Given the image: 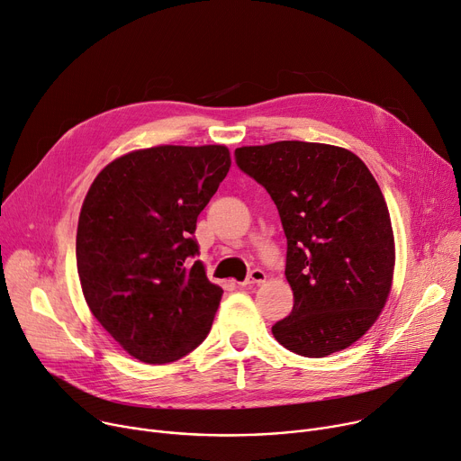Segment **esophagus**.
<instances>
[{
	"label": "esophagus",
	"instance_id": "34e87169",
	"mask_svg": "<svg viewBox=\"0 0 461 461\" xmlns=\"http://www.w3.org/2000/svg\"><path fill=\"white\" fill-rule=\"evenodd\" d=\"M267 275L262 269H253L249 275H247L245 282H241V286H251V285H264Z\"/></svg>",
	"mask_w": 461,
	"mask_h": 461
}]
</instances>
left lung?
Wrapping results in <instances>:
<instances>
[{"label": "left lung", "mask_w": 461, "mask_h": 461, "mask_svg": "<svg viewBox=\"0 0 461 461\" xmlns=\"http://www.w3.org/2000/svg\"><path fill=\"white\" fill-rule=\"evenodd\" d=\"M234 157L271 195L288 240L294 310L273 325L275 339L306 358L350 347L393 280V229L375 176L354 153L313 141L247 146Z\"/></svg>", "instance_id": "left-lung-1"}]
</instances>
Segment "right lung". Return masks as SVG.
<instances>
[{
    "label": "right lung",
    "mask_w": 461,
    "mask_h": 461,
    "mask_svg": "<svg viewBox=\"0 0 461 461\" xmlns=\"http://www.w3.org/2000/svg\"><path fill=\"white\" fill-rule=\"evenodd\" d=\"M230 167L225 146H158L113 160L77 225V273L90 312L146 364L186 357L208 336L223 290L206 278L201 210Z\"/></svg>",
    "instance_id": "1"
}]
</instances>
